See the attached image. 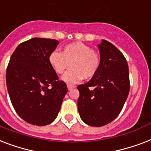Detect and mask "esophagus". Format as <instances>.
<instances>
[{
	"instance_id": "1",
	"label": "esophagus",
	"mask_w": 151,
	"mask_h": 151,
	"mask_svg": "<svg viewBox=\"0 0 151 151\" xmlns=\"http://www.w3.org/2000/svg\"><path fill=\"white\" fill-rule=\"evenodd\" d=\"M67 86H68V91L72 90V89H73L75 87V86H73V85H69V84H68Z\"/></svg>"
}]
</instances>
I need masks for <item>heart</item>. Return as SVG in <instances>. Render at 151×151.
<instances>
[{"label":"heart","mask_w":151,"mask_h":151,"mask_svg":"<svg viewBox=\"0 0 151 151\" xmlns=\"http://www.w3.org/2000/svg\"><path fill=\"white\" fill-rule=\"evenodd\" d=\"M49 62L57 74H62L71 65L72 68L63 76L62 79L72 84L83 78L89 79L94 77L100 68L101 58L89 45L76 42L65 45L62 53L52 51L49 56Z\"/></svg>","instance_id":"obj_1"}]
</instances>
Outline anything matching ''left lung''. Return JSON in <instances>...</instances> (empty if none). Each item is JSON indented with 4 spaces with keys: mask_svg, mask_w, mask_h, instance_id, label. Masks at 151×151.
Masks as SVG:
<instances>
[{
    "mask_svg": "<svg viewBox=\"0 0 151 151\" xmlns=\"http://www.w3.org/2000/svg\"><path fill=\"white\" fill-rule=\"evenodd\" d=\"M98 46L101 58L99 71L90 81L77 86L79 116L93 127L108 124L120 114L130 89L128 65L122 52L106 40Z\"/></svg>",
    "mask_w": 151,
    "mask_h": 151,
    "instance_id": "left-lung-1",
    "label": "left lung"
}]
</instances>
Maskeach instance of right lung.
I'll use <instances>...</instances> for the list:
<instances>
[{
    "label": "right lung",
    "instance_id": "right-lung-1",
    "mask_svg": "<svg viewBox=\"0 0 151 151\" xmlns=\"http://www.w3.org/2000/svg\"><path fill=\"white\" fill-rule=\"evenodd\" d=\"M59 42L34 38L22 42L12 55L6 84L15 110L33 125L50 124L57 118L68 88L59 80L49 56Z\"/></svg>",
    "mask_w": 151,
    "mask_h": 151
}]
</instances>
